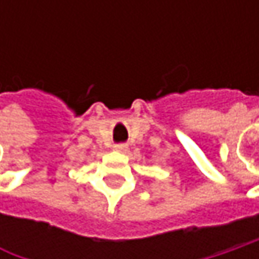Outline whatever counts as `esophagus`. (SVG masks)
<instances>
[{
    "mask_svg": "<svg viewBox=\"0 0 259 259\" xmlns=\"http://www.w3.org/2000/svg\"><path fill=\"white\" fill-rule=\"evenodd\" d=\"M115 150H116V151H121V153H125V151H126V150H128V145L126 144H116L114 147Z\"/></svg>",
    "mask_w": 259,
    "mask_h": 259,
    "instance_id": "esophagus-1",
    "label": "esophagus"
}]
</instances>
